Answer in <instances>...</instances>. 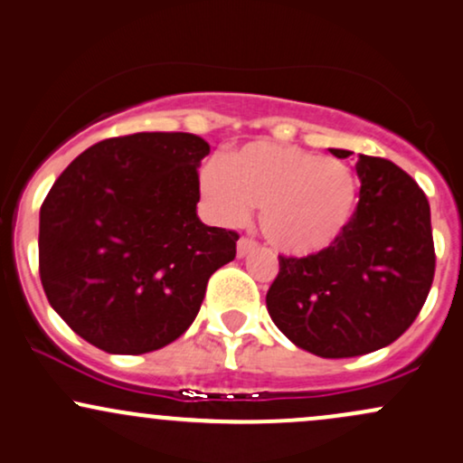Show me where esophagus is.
I'll use <instances>...</instances> for the list:
<instances>
[{
	"instance_id": "esophagus-1",
	"label": "esophagus",
	"mask_w": 463,
	"mask_h": 463,
	"mask_svg": "<svg viewBox=\"0 0 463 463\" xmlns=\"http://www.w3.org/2000/svg\"><path fill=\"white\" fill-rule=\"evenodd\" d=\"M256 247H258V242L251 241V238H241V241H238V258L249 256V253H251Z\"/></svg>"
}]
</instances>
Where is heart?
<instances>
[{"label":"heart","mask_w":463,"mask_h":463,"mask_svg":"<svg viewBox=\"0 0 463 463\" xmlns=\"http://www.w3.org/2000/svg\"><path fill=\"white\" fill-rule=\"evenodd\" d=\"M199 190L222 225L245 222L260 205V230L278 251L310 256L350 222L356 179L350 165L290 144L251 142L201 168Z\"/></svg>","instance_id":"heart-1"}]
</instances>
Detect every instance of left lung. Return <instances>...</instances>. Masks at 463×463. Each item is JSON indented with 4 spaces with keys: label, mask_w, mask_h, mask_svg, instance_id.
<instances>
[{
    "label": "left lung",
    "mask_w": 463,
    "mask_h": 463,
    "mask_svg": "<svg viewBox=\"0 0 463 463\" xmlns=\"http://www.w3.org/2000/svg\"><path fill=\"white\" fill-rule=\"evenodd\" d=\"M356 175L358 203L341 236L306 258L279 256L267 293L273 324L301 350L324 358L393 344L420 315L435 275L427 194L383 157L358 155Z\"/></svg>",
    "instance_id": "obj_1"
}]
</instances>
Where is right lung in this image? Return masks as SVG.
Masks as SVG:
<instances>
[{
    "mask_svg": "<svg viewBox=\"0 0 463 463\" xmlns=\"http://www.w3.org/2000/svg\"><path fill=\"white\" fill-rule=\"evenodd\" d=\"M192 133H135L93 144L41 205L39 275L52 308L109 354L179 339L207 279L236 258L238 233L196 216L201 159Z\"/></svg>",
    "mask_w": 463,
    "mask_h": 463,
    "instance_id": "1",
    "label": "right lung"
}]
</instances>
